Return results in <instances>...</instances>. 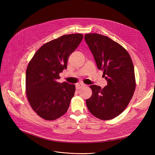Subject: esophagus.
Wrapping results in <instances>:
<instances>
[{"label":"esophagus","instance_id":"obj_1","mask_svg":"<svg viewBox=\"0 0 155 155\" xmlns=\"http://www.w3.org/2000/svg\"><path fill=\"white\" fill-rule=\"evenodd\" d=\"M85 86V85L84 84H78L76 85V88L77 89V90H78V89L82 88V87H84Z\"/></svg>","mask_w":155,"mask_h":155}]
</instances>
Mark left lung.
Listing matches in <instances>:
<instances>
[{
    "instance_id": "obj_1",
    "label": "left lung",
    "mask_w": 155,
    "mask_h": 155,
    "mask_svg": "<svg viewBox=\"0 0 155 155\" xmlns=\"http://www.w3.org/2000/svg\"><path fill=\"white\" fill-rule=\"evenodd\" d=\"M97 68L103 71L107 85L101 88L91 85L92 94L86 100L88 110L95 117L110 120L127 107L136 88L134 65L126 49L107 36L97 33L85 35Z\"/></svg>"
}]
</instances>
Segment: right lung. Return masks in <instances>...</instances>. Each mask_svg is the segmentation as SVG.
Returning a JSON list of instances; mask_svg holds the SVG:
<instances>
[{
  "instance_id": "obj_1",
  "label": "right lung",
  "mask_w": 155,
  "mask_h": 155,
  "mask_svg": "<svg viewBox=\"0 0 155 155\" xmlns=\"http://www.w3.org/2000/svg\"><path fill=\"white\" fill-rule=\"evenodd\" d=\"M70 34L44 44L30 60L26 73V94L31 108L41 118L53 120L64 114L74 96L75 86L60 84L59 74L67 69L70 55L83 39Z\"/></svg>"
}]
</instances>
